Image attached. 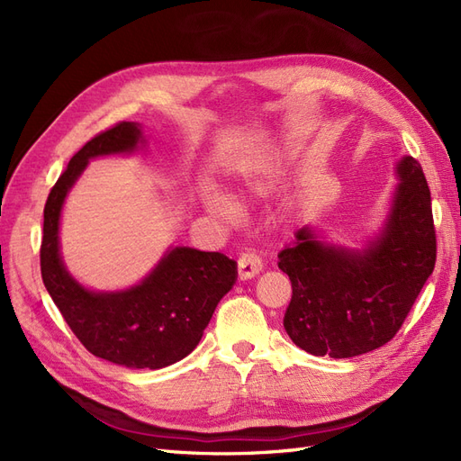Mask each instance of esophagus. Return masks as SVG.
I'll return each instance as SVG.
<instances>
[{
	"label": "esophagus",
	"instance_id": "1",
	"mask_svg": "<svg viewBox=\"0 0 461 461\" xmlns=\"http://www.w3.org/2000/svg\"><path fill=\"white\" fill-rule=\"evenodd\" d=\"M263 269V261L256 252H244L239 258V275L242 281L256 276Z\"/></svg>",
	"mask_w": 461,
	"mask_h": 461
}]
</instances>
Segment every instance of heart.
Here are the masks:
<instances>
[{"label": "heart", "instance_id": "obj_1", "mask_svg": "<svg viewBox=\"0 0 461 461\" xmlns=\"http://www.w3.org/2000/svg\"><path fill=\"white\" fill-rule=\"evenodd\" d=\"M281 178V169L271 159H259L249 163L242 175L240 194L244 198H263L271 194ZM207 209L213 215L227 222H236L240 219V207L236 205L225 194H212L207 198Z\"/></svg>", "mask_w": 461, "mask_h": 461}]
</instances>
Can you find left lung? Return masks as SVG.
Here are the masks:
<instances>
[{"label":"left lung","instance_id":"1","mask_svg":"<svg viewBox=\"0 0 461 461\" xmlns=\"http://www.w3.org/2000/svg\"><path fill=\"white\" fill-rule=\"evenodd\" d=\"M390 213L364 248L325 242L305 225L278 254L290 276L285 329L302 350L334 359L376 350L394 339L435 269L430 190L411 156L396 165Z\"/></svg>","mask_w":461,"mask_h":461}]
</instances>
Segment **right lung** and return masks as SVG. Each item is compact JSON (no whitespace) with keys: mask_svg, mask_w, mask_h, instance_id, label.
Masks as SVG:
<instances>
[{"mask_svg":"<svg viewBox=\"0 0 461 461\" xmlns=\"http://www.w3.org/2000/svg\"><path fill=\"white\" fill-rule=\"evenodd\" d=\"M144 144L140 124L122 121L75 153L44 207L40 269L51 300L90 354L129 369H161L198 346L217 303L236 283V261L176 246L136 286L95 292L67 271L59 252L61 209L88 161Z\"/></svg>","mask_w":461,"mask_h":461,"instance_id":"right-lung-1","label":"right lung"}]
</instances>
